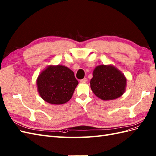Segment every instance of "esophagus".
<instances>
[{
    "label": "esophagus",
    "instance_id": "34e87169",
    "mask_svg": "<svg viewBox=\"0 0 156 156\" xmlns=\"http://www.w3.org/2000/svg\"><path fill=\"white\" fill-rule=\"evenodd\" d=\"M87 78H83L82 80H80V82L81 83H86V82H87Z\"/></svg>",
    "mask_w": 156,
    "mask_h": 156
}]
</instances>
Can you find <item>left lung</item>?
<instances>
[{"label":"left lung","instance_id":"obj_1","mask_svg":"<svg viewBox=\"0 0 156 156\" xmlns=\"http://www.w3.org/2000/svg\"><path fill=\"white\" fill-rule=\"evenodd\" d=\"M126 86L125 75L112 65H101L93 70L90 87L93 93L102 100L120 97L125 93Z\"/></svg>","mask_w":156,"mask_h":156}]
</instances>
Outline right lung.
<instances>
[{"instance_id":"obj_1","label":"right lung","mask_w":156,"mask_h":156,"mask_svg":"<svg viewBox=\"0 0 156 156\" xmlns=\"http://www.w3.org/2000/svg\"><path fill=\"white\" fill-rule=\"evenodd\" d=\"M78 82L73 70L64 65H49L37 79L42 99L51 105H63L72 98Z\"/></svg>"}]
</instances>
